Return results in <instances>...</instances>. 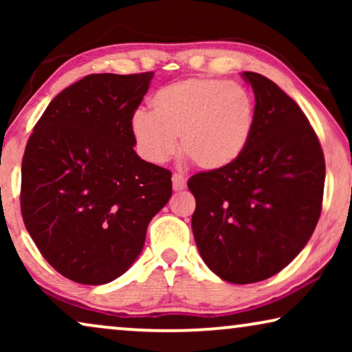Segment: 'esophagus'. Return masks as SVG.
Returning a JSON list of instances; mask_svg holds the SVG:
<instances>
[{
	"mask_svg": "<svg viewBox=\"0 0 352 352\" xmlns=\"http://www.w3.org/2000/svg\"><path fill=\"white\" fill-rule=\"evenodd\" d=\"M171 181H173V189H175L176 192L184 190L186 187H187V181H186V177L182 176V175H177V173H175V175H173Z\"/></svg>",
	"mask_w": 352,
	"mask_h": 352,
	"instance_id": "1",
	"label": "esophagus"
}]
</instances>
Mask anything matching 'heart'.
Segmentation results:
<instances>
[{
  "label": "heart",
  "instance_id": "b5f03b06",
  "mask_svg": "<svg viewBox=\"0 0 352 352\" xmlns=\"http://www.w3.org/2000/svg\"><path fill=\"white\" fill-rule=\"evenodd\" d=\"M152 113L138 110L131 134L144 160L163 163L176 152L204 171L232 166L252 142L256 100L247 86L195 76L163 86L151 99Z\"/></svg>",
  "mask_w": 352,
  "mask_h": 352
}]
</instances>
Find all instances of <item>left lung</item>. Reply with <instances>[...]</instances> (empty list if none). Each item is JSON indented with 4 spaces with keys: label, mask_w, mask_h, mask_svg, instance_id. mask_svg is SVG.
Listing matches in <instances>:
<instances>
[{
    "label": "left lung",
    "mask_w": 352,
    "mask_h": 352,
    "mask_svg": "<svg viewBox=\"0 0 352 352\" xmlns=\"http://www.w3.org/2000/svg\"><path fill=\"white\" fill-rule=\"evenodd\" d=\"M256 128L239 162L194 175L192 230L206 266L230 283H254L288 266L322 210L324 152L306 115L266 76L243 72Z\"/></svg>",
    "instance_id": "left-lung-1"
}]
</instances>
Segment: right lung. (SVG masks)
I'll use <instances>...</instances> for the list:
<instances>
[{"label": "right lung", "mask_w": 352, "mask_h": 352, "mask_svg": "<svg viewBox=\"0 0 352 352\" xmlns=\"http://www.w3.org/2000/svg\"><path fill=\"white\" fill-rule=\"evenodd\" d=\"M152 78L85 76L51 100L27 142L23 223L46 261L74 282L102 285L126 272L171 197V173L134 152L129 128Z\"/></svg>", "instance_id": "add662e5"}]
</instances>
